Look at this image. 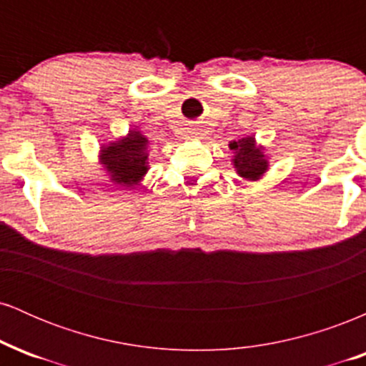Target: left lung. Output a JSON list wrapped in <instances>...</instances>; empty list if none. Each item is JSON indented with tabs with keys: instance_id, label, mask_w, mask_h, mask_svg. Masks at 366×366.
I'll return each instance as SVG.
<instances>
[{
	"instance_id": "8db88e82",
	"label": "left lung",
	"mask_w": 366,
	"mask_h": 366,
	"mask_svg": "<svg viewBox=\"0 0 366 366\" xmlns=\"http://www.w3.org/2000/svg\"><path fill=\"white\" fill-rule=\"evenodd\" d=\"M229 148L234 151L232 163L239 177L246 180H258L268 170V159L263 154L262 146H256L253 136L232 141Z\"/></svg>"
}]
</instances>
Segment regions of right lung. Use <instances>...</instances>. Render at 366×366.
<instances>
[{
    "instance_id": "obj_1",
    "label": "right lung",
    "mask_w": 366,
    "mask_h": 366,
    "mask_svg": "<svg viewBox=\"0 0 366 366\" xmlns=\"http://www.w3.org/2000/svg\"><path fill=\"white\" fill-rule=\"evenodd\" d=\"M102 165L110 174L112 182L134 189L139 186L148 172V137L137 129L129 130L122 139L102 146L99 151Z\"/></svg>"
}]
</instances>
